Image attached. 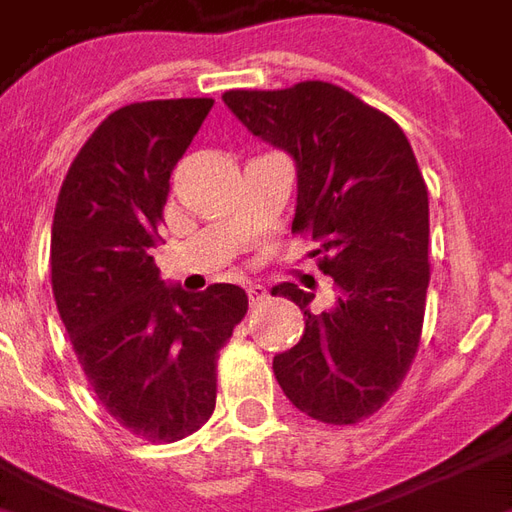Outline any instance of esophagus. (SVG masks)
I'll list each match as a JSON object with an SVG mask.
<instances>
[{"label": "esophagus", "instance_id": "34e87169", "mask_svg": "<svg viewBox=\"0 0 512 512\" xmlns=\"http://www.w3.org/2000/svg\"><path fill=\"white\" fill-rule=\"evenodd\" d=\"M246 293H249V301H252V304H260V301L268 296L263 285H249V288H246Z\"/></svg>", "mask_w": 512, "mask_h": 512}]
</instances>
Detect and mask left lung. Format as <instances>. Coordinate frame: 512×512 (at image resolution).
<instances>
[{"instance_id": "1", "label": "left lung", "mask_w": 512, "mask_h": 512, "mask_svg": "<svg viewBox=\"0 0 512 512\" xmlns=\"http://www.w3.org/2000/svg\"><path fill=\"white\" fill-rule=\"evenodd\" d=\"M222 101L293 156V233L318 244L312 255L337 290L332 310L318 315L299 285L271 290L304 312V334L274 356V376L307 417L356 425L395 395L422 337L430 227L414 150L392 117L337 84L230 90Z\"/></svg>"}]
</instances>
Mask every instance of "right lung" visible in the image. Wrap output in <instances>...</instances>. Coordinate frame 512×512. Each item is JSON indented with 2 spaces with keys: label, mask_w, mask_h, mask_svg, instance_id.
<instances>
[{
  "label": "right lung",
  "mask_w": 512,
  "mask_h": 512,
  "mask_svg": "<svg viewBox=\"0 0 512 512\" xmlns=\"http://www.w3.org/2000/svg\"><path fill=\"white\" fill-rule=\"evenodd\" d=\"M213 98L128 104L73 158L51 224V288L98 403L147 441H178L216 406V362L249 310L244 288L189 296L158 277L169 175Z\"/></svg>",
  "instance_id": "right-lung-1"
}]
</instances>
